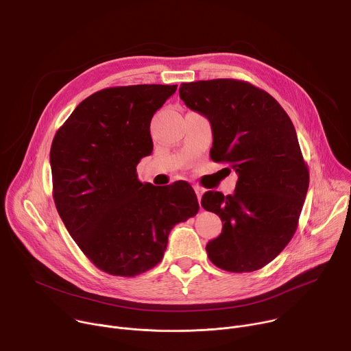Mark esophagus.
<instances>
[{"instance_id":"esophagus-1","label":"esophagus","mask_w":351,"mask_h":351,"mask_svg":"<svg viewBox=\"0 0 351 351\" xmlns=\"http://www.w3.org/2000/svg\"><path fill=\"white\" fill-rule=\"evenodd\" d=\"M194 191H195L197 198H198V202H199V199H202L203 193H204V189H203V187H199V186H194Z\"/></svg>"}]
</instances>
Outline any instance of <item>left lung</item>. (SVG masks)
I'll return each mask as SVG.
<instances>
[{"label":"left lung","instance_id":"1","mask_svg":"<svg viewBox=\"0 0 351 351\" xmlns=\"http://www.w3.org/2000/svg\"><path fill=\"white\" fill-rule=\"evenodd\" d=\"M179 95L210 119L213 161L229 164L239 175L232 195L207 191L202 198L223 223L207 254L223 271L261 269L291 240L308 190L294 126L271 94L244 80L182 83Z\"/></svg>","mask_w":351,"mask_h":351}]
</instances>
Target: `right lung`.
I'll use <instances>...</instances> for the list:
<instances>
[{"label":"right lung","mask_w":351,"mask_h":351,"mask_svg":"<svg viewBox=\"0 0 351 351\" xmlns=\"http://www.w3.org/2000/svg\"><path fill=\"white\" fill-rule=\"evenodd\" d=\"M176 84L99 90L75 108L49 152L58 214L83 254L114 276H136L161 263L171 229L198 213L183 180L164 189L137 179L152 154L149 123Z\"/></svg>","instance_id":"1"}]
</instances>
